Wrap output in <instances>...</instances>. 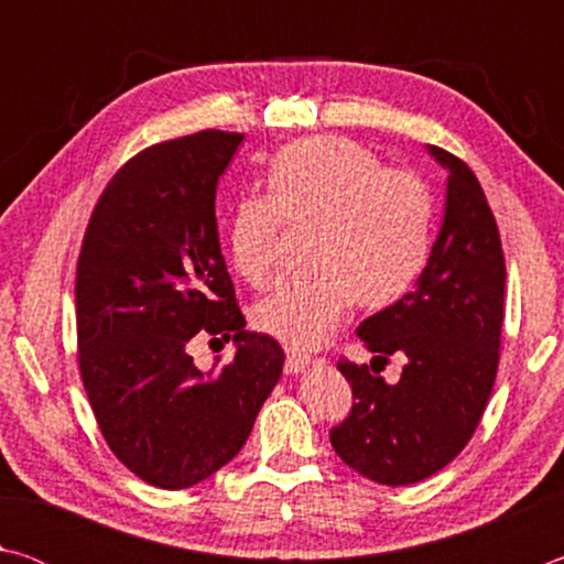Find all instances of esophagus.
Returning <instances> with one entry per match:
<instances>
[{
    "instance_id": "obj_1",
    "label": "esophagus",
    "mask_w": 564,
    "mask_h": 564,
    "mask_svg": "<svg viewBox=\"0 0 564 564\" xmlns=\"http://www.w3.org/2000/svg\"><path fill=\"white\" fill-rule=\"evenodd\" d=\"M311 356L308 352H301V350H293V348H285V373H301L311 366Z\"/></svg>"
}]
</instances>
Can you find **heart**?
<instances>
[{"label":"heart","instance_id":"heart-1","mask_svg":"<svg viewBox=\"0 0 564 564\" xmlns=\"http://www.w3.org/2000/svg\"><path fill=\"white\" fill-rule=\"evenodd\" d=\"M269 196H243L226 224L228 259L251 285L279 269L283 224L311 228V273L281 283L253 305L251 321L293 348H316L356 303L383 311L413 289L433 246L435 202L423 178L386 169L346 137L283 147L265 171Z\"/></svg>","mask_w":564,"mask_h":564}]
</instances>
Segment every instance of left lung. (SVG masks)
<instances>
[{"instance_id":"left-lung-1","label":"left lung","mask_w":564,"mask_h":564,"mask_svg":"<svg viewBox=\"0 0 564 564\" xmlns=\"http://www.w3.org/2000/svg\"><path fill=\"white\" fill-rule=\"evenodd\" d=\"M447 169L445 214L425 271L398 303L366 318L358 338L370 366L340 360L350 415L330 431L333 451L368 480L410 485L453 460L470 441L500 360L505 256L495 216L470 166L427 147ZM405 355L395 387L376 361Z\"/></svg>"}]
</instances>
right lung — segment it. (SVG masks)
<instances>
[{
  "label": "right lung",
  "mask_w": 564,
  "mask_h": 564,
  "mask_svg": "<svg viewBox=\"0 0 564 564\" xmlns=\"http://www.w3.org/2000/svg\"><path fill=\"white\" fill-rule=\"evenodd\" d=\"M241 141L208 129L127 161L76 263L84 388L111 453L154 488H191L234 460L283 373L279 343L246 330L218 243V176ZM196 335L234 339L235 360L196 369Z\"/></svg>",
  "instance_id": "1"
}]
</instances>
